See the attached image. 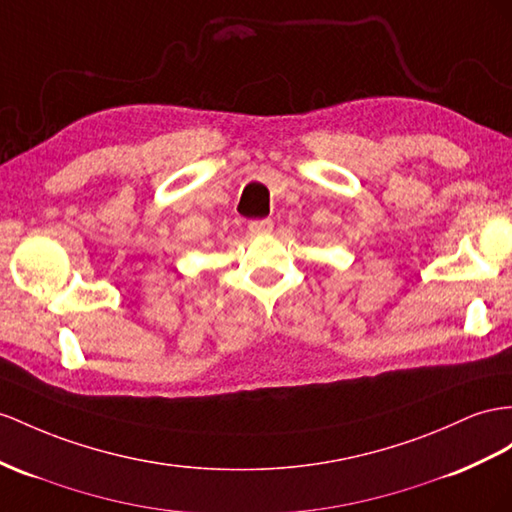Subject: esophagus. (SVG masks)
Wrapping results in <instances>:
<instances>
[{
  "label": "esophagus",
  "instance_id": "esophagus-1",
  "mask_svg": "<svg viewBox=\"0 0 512 512\" xmlns=\"http://www.w3.org/2000/svg\"><path fill=\"white\" fill-rule=\"evenodd\" d=\"M274 227V222L270 218H259V220H251L248 222V231L253 235H268Z\"/></svg>",
  "mask_w": 512,
  "mask_h": 512
}]
</instances>
